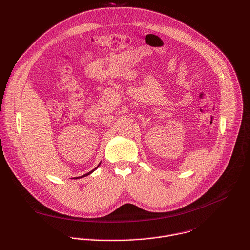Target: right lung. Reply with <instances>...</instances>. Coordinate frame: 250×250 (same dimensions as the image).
Segmentation results:
<instances>
[{
	"mask_svg": "<svg viewBox=\"0 0 250 250\" xmlns=\"http://www.w3.org/2000/svg\"><path fill=\"white\" fill-rule=\"evenodd\" d=\"M100 164H101V163H100ZM100 164H99V165H100ZM99 165H98V166H97V168H98V167H99ZM97 168H95V169H94V170H92V171H91V172H89V173H87V174H85V175H83V176H81V178H82V177H85V176H88V175H89V174H91V173H92V172H93V171H95V170H96V169H97ZM77 178H79V177H77Z\"/></svg>",
	"mask_w": 250,
	"mask_h": 250,
	"instance_id": "1",
	"label": "right lung"
}]
</instances>
